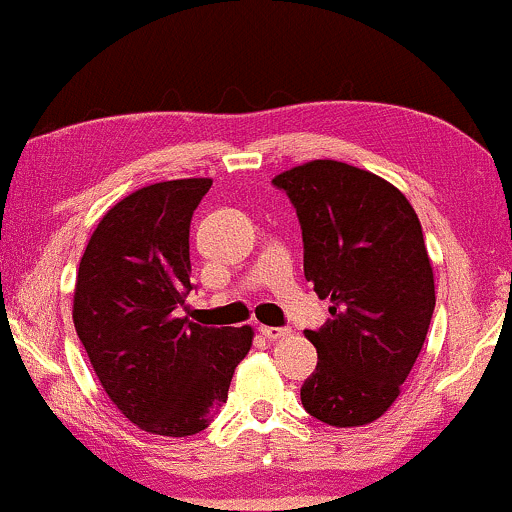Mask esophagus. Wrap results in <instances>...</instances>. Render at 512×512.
<instances>
[{"label":"esophagus","mask_w":512,"mask_h":512,"mask_svg":"<svg viewBox=\"0 0 512 512\" xmlns=\"http://www.w3.org/2000/svg\"><path fill=\"white\" fill-rule=\"evenodd\" d=\"M258 332H261L266 339H271V342H278V339L288 337V329L285 327H258Z\"/></svg>","instance_id":"34e87169"}]
</instances>
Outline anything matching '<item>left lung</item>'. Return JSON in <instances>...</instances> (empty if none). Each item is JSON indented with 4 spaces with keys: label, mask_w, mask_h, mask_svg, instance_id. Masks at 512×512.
Instances as JSON below:
<instances>
[{
    "label": "left lung",
    "mask_w": 512,
    "mask_h": 512,
    "mask_svg": "<svg viewBox=\"0 0 512 512\" xmlns=\"http://www.w3.org/2000/svg\"><path fill=\"white\" fill-rule=\"evenodd\" d=\"M298 212L305 278L329 315L305 337L317 368L302 408L332 427L378 420L417 361L434 312V276L420 219L395 185L339 161L273 178Z\"/></svg>",
    "instance_id": "1"
}]
</instances>
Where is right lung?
I'll return each instance as SVG.
<instances>
[{
	"mask_svg": "<svg viewBox=\"0 0 512 512\" xmlns=\"http://www.w3.org/2000/svg\"><path fill=\"white\" fill-rule=\"evenodd\" d=\"M210 178L131 192L97 224L80 258L73 322L104 393L136 427L188 437L227 403L251 327L178 317L192 290L190 219Z\"/></svg>",
	"mask_w": 512,
	"mask_h": 512,
	"instance_id": "right-lung-1",
	"label": "right lung"
}]
</instances>
